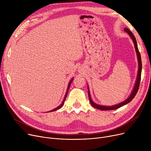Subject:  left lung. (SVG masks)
I'll list each match as a JSON object with an SVG mask.
<instances>
[{
	"label": "left lung",
	"instance_id": "obj_1",
	"mask_svg": "<svg viewBox=\"0 0 151 151\" xmlns=\"http://www.w3.org/2000/svg\"><path fill=\"white\" fill-rule=\"evenodd\" d=\"M125 32H127L128 34L130 36V37L132 38V39L133 40V42L134 43V47H135V50L137 54V57H138V64H139V68H138V76H137V81L135 83V85L134 86V88L133 90L131 93V95L130 96V97L127 99L126 100H125L124 101L121 103L119 104H117L112 106H101V105H97L96 104H95L94 102H93V101L91 99V95H90V92L89 91V88H88V96H89V99L90 101L91 104L92 105V106L94 108H97L99 109L102 110V111H105V110H113V109H116L119 108L120 107L129 104L130 103L133 99V98L135 97L136 94L138 92V91L139 89V83H140V81H141V70H142V63H141V55L140 53L139 52L138 48V46H137V40H136V38L134 37V35L133 34V33L129 29H127L125 28L124 29Z\"/></svg>",
	"mask_w": 151,
	"mask_h": 151
}]
</instances>
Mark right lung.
<instances>
[{
    "mask_svg": "<svg viewBox=\"0 0 151 151\" xmlns=\"http://www.w3.org/2000/svg\"><path fill=\"white\" fill-rule=\"evenodd\" d=\"M72 81H73V79L72 80H71L70 81V83H69V84H68V88H67V92H66V94H65V97H64V99H63V101H62V104H60V105H59L58 107H57L56 108H55V109H52V110H51V111H49V112H52V111H55V110H57V109H59V108H60L62 106H63V105L64 104V102H65V99H66V97H67V93H68V89H69V88H70V84H71V82H72Z\"/></svg>",
    "mask_w": 151,
    "mask_h": 151,
    "instance_id": "right-lung-1",
    "label": "right lung"
}]
</instances>
